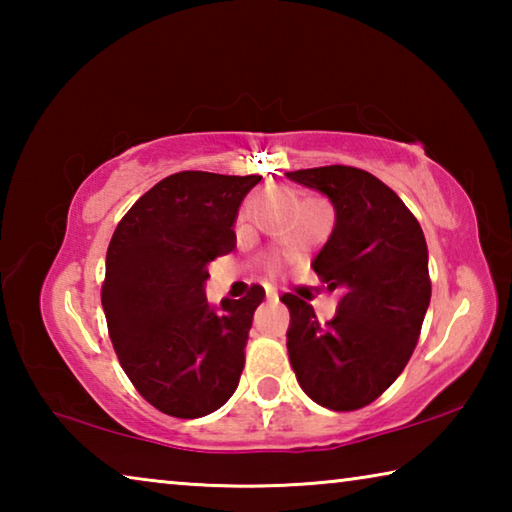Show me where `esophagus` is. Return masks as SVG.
<instances>
[{
    "label": "esophagus",
    "mask_w": 512,
    "mask_h": 512,
    "mask_svg": "<svg viewBox=\"0 0 512 512\" xmlns=\"http://www.w3.org/2000/svg\"><path fill=\"white\" fill-rule=\"evenodd\" d=\"M266 300H277V291L271 289V287H266Z\"/></svg>",
    "instance_id": "34e87169"
}]
</instances>
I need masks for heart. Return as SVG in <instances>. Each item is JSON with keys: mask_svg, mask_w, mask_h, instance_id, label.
<instances>
[{"mask_svg": "<svg viewBox=\"0 0 512 512\" xmlns=\"http://www.w3.org/2000/svg\"><path fill=\"white\" fill-rule=\"evenodd\" d=\"M271 268H273V264H271Z\"/></svg>", "mask_w": 512, "mask_h": 512, "instance_id": "b5f03b06", "label": "heart"}]
</instances>
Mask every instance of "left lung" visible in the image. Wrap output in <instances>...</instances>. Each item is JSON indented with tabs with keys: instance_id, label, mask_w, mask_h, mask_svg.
Listing matches in <instances>:
<instances>
[{
	"instance_id": "obj_1",
	"label": "left lung",
	"mask_w": 512,
	"mask_h": 512,
	"mask_svg": "<svg viewBox=\"0 0 512 512\" xmlns=\"http://www.w3.org/2000/svg\"><path fill=\"white\" fill-rule=\"evenodd\" d=\"M287 178L334 205V230L311 266L341 291L327 325L309 302L282 296L291 368L316 404L357 411L400 377L418 343L431 300L427 241L402 198L368 171L332 164Z\"/></svg>"
}]
</instances>
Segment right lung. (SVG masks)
<instances>
[{
  "mask_svg": "<svg viewBox=\"0 0 512 512\" xmlns=\"http://www.w3.org/2000/svg\"><path fill=\"white\" fill-rule=\"evenodd\" d=\"M262 176L180 171L151 187L110 239L101 305L121 368L146 402L203 418L237 391L264 289L207 305V264L237 246L239 205Z\"/></svg>",
  "mask_w": 512,
  "mask_h": 512,
  "instance_id": "obj_1",
  "label": "right lung"
}]
</instances>
